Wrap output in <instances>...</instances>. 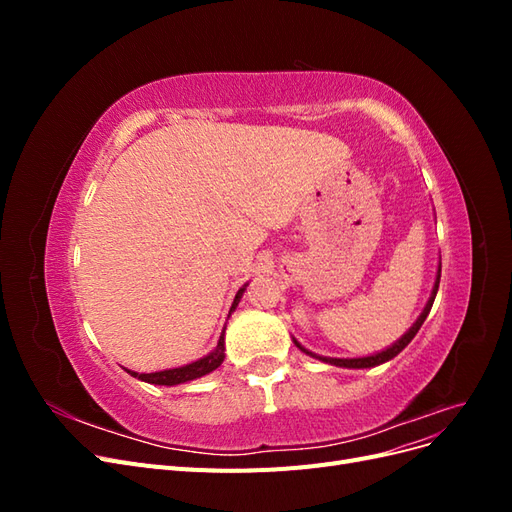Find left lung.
Here are the masks:
<instances>
[{"label":"left lung","mask_w":512,"mask_h":512,"mask_svg":"<svg viewBox=\"0 0 512 512\" xmlns=\"http://www.w3.org/2000/svg\"><path fill=\"white\" fill-rule=\"evenodd\" d=\"M440 273H442V265H438V273H436V282H433V290H431V297H429V301H427V305L423 307V312H421V316L416 318V322L412 324V327L401 335L395 344H391L389 348L386 350H380V352H376V354H369V356H359V359H333V356H320V354H316V352H312V350H307V348H303L297 339L292 337V342H294V346H297L301 352H305V354H309V356H314V359H318V361H322V363H329V365H335V367H348V369H367V367H376V365H382V363H386V361H391V359H395V356L404 350L412 339H414V335L418 333V329L423 327V322H425V318L429 316V312H431V305H433V299H436V294H438V286H440Z\"/></svg>","instance_id":"left-lung-1"}]
</instances>
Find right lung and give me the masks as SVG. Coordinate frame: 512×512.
Instances as JSON below:
<instances>
[{
    "instance_id": "1",
    "label": "right lung",
    "mask_w": 512,
    "mask_h": 512,
    "mask_svg": "<svg viewBox=\"0 0 512 512\" xmlns=\"http://www.w3.org/2000/svg\"><path fill=\"white\" fill-rule=\"evenodd\" d=\"M245 286L239 288V292L235 294V301H232V307H230L228 316L237 309V305H239V301L243 297V292H245ZM224 331H226V327H224ZM224 331H222V335L218 339V346H215L209 354H205L203 359H198L194 363H188V365H183V367L164 369V371H153V374H138V371H132V369H126V367H123V369H126L130 376H134L138 380L149 382V384H160V386H175V384H183V382H190V380H196V378H203V376L211 374L213 369H218L222 365V361H224V356H226L224 354V350H226V346H224Z\"/></svg>"
}]
</instances>
